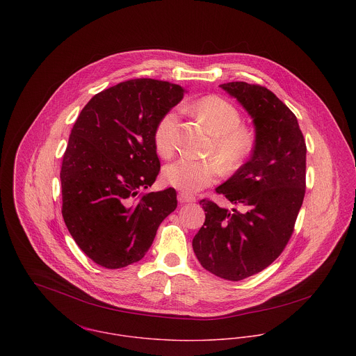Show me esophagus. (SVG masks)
Listing matches in <instances>:
<instances>
[{
    "label": "esophagus",
    "mask_w": 356,
    "mask_h": 356,
    "mask_svg": "<svg viewBox=\"0 0 356 356\" xmlns=\"http://www.w3.org/2000/svg\"><path fill=\"white\" fill-rule=\"evenodd\" d=\"M196 199L192 196V195H188V193H179L178 195V202L181 204L193 203Z\"/></svg>",
    "instance_id": "1"
}]
</instances>
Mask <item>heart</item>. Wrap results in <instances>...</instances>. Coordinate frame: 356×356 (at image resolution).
<instances>
[{"label": "heart", "instance_id": "1", "mask_svg": "<svg viewBox=\"0 0 356 356\" xmlns=\"http://www.w3.org/2000/svg\"><path fill=\"white\" fill-rule=\"evenodd\" d=\"M189 109L213 136L208 153L218 159L181 157L164 168V179L184 193H196L219 179L223 172L221 161L227 172L238 171L254 154L257 134L252 126L241 123L238 108L220 96H204L193 102ZM178 122V112L171 109L159 119L154 127V147L165 159L171 157L177 149Z\"/></svg>", "mask_w": 356, "mask_h": 356}]
</instances>
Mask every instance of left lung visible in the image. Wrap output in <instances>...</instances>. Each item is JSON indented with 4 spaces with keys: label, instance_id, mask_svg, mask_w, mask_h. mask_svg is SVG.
<instances>
[{
    "label": "left lung",
    "instance_id": "8db88e82",
    "mask_svg": "<svg viewBox=\"0 0 356 356\" xmlns=\"http://www.w3.org/2000/svg\"><path fill=\"white\" fill-rule=\"evenodd\" d=\"M254 119L257 144L251 159L215 191L243 207L232 212L200 200L205 222L193 251L209 273L241 281L268 267L285 250L305 193V137L295 113L260 85H220Z\"/></svg>",
    "mask_w": 356,
    "mask_h": 356
}]
</instances>
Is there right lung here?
I'll use <instances>...</instances> for the list:
<instances>
[{
	"instance_id": "1",
	"label": "right lung",
	"mask_w": 356,
	"mask_h": 356,
	"mask_svg": "<svg viewBox=\"0 0 356 356\" xmlns=\"http://www.w3.org/2000/svg\"><path fill=\"white\" fill-rule=\"evenodd\" d=\"M185 89L130 79L97 93L81 111L60 171L65 226L95 263L122 268L141 260L177 192L140 193L160 171L153 133Z\"/></svg>"
}]
</instances>
